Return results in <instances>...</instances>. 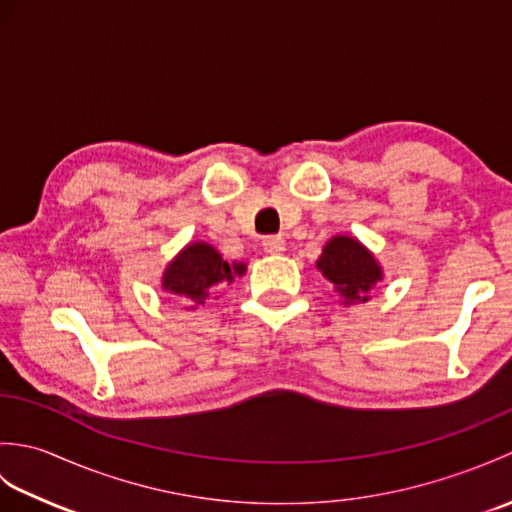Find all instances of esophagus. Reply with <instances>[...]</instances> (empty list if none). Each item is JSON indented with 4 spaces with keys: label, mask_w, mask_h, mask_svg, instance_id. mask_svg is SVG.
<instances>
[{
    "label": "esophagus",
    "mask_w": 512,
    "mask_h": 512,
    "mask_svg": "<svg viewBox=\"0 0 512 512\" xmlns=\"http://www.w3.org/2000/svg\"><path fill=\"white\" fill-rule=\"evenodd\" d=\"M262 246H264L266 253L279 255V253H284V250H286V239L281 235H270V237H264Z\"/></svg>",
    "instance_id": "1"
}]
</instances>
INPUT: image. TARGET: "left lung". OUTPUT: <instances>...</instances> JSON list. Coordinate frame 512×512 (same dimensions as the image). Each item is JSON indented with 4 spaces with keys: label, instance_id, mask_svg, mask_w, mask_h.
I'll use <instances>...</instances> for the list:
<instances>
[{
    "label": "left lung",
    "instance_id": "8db88e82",
    "mask_svg": "<svg viewBox=\"0 0 512 512\" xmlns=\"http://www.w3.org/2000/svg\"><path fill=\"white\" fill-rule=\"evenodd\" d=\"M317 270L341 297V306L367 303L372 299L369 292L385 277L376 255L354 235L330 237L317 259Z\"/></svg>",
    "mask_w": 512,
    "mask_h": 512
}]
</instances>
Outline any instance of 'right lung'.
<instances>
[{"mask_svg":"<svg viewBox=\"0 0 512 512\" xmlns=\"http://www.w3.org/2000/svg\"><path fill=\"white\" fill-rule=\"evenodd\" d=\"M246 273L244 262H226L220 250L209 242H189L167 264L160 286L176 295L187 310L204 306L213 297L215 286H231L235 277Z\"/></svg>","mask_w":512,"mask_h":512,"instance_id":"add662e5","label":"right lung"}]
</instances>
